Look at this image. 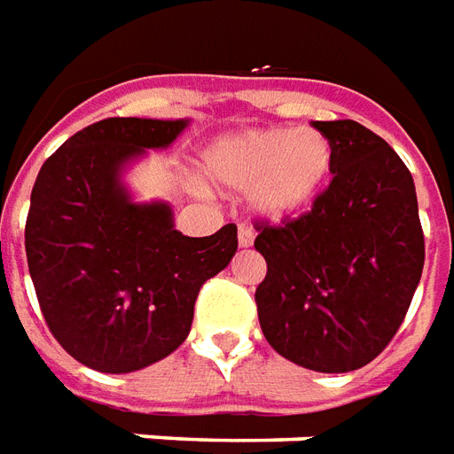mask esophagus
Listing matches in <instances>:
<instances>
[{
	"mask_svg": "<svg viewBox=\"0 0 454 454\" xmlns=\"http://www.w3.org/2000/svg\"><path fill=\"white\" fill-rule=\"evenodd\" d=\"M237 237H239V247H242V249H249V247L254 244V237H256V234H254L252 227L239 224V232H237Z\"/></svg>",
	"mask_w": 454,
	"mask_h": 454,
	"instance_id": "1",
	"label": "esophagus"
}]
</instances>
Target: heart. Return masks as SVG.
I'll return each mask as SVG.
<instances>
[{
    "mask_svg": "<svg viewBox=\"0 0 454 454\" xmlns=\"http://www.w3.org/2000/svg\"><path fill=\"white\" fill-rule=\"evenodd\" d=\"M333 163L330 139L308 127L234 131L202 153L205 178L224 191H252V207L269 220L308 210L330 181Z\"/></svg>",
    "mask_w": 454,
    "mask_h": 454,
    "instance_id": "heart-1",
    "label": "heart"
}]
</instances>
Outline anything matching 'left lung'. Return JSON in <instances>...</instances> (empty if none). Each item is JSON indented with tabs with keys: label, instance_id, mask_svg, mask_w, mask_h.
<instances>
[{
	"label": "left lung",
	"instance_id": "left-lung-1",
	"mask_svg": "<svg viewBox=\"0 0 454 454\" xmlns=\"http://www.w3.org/2000/svg\"><path fill=\"white\" fill-rule=\"evenodd\" d=\"M333 144V181L310 212L256 222L266 278L256 310L269 345L294 364L342 374L394 340L413 301L426 242L413 176L352 119L313 121Z\"/></svg>",
	"mask_w": 454,
	"mask_h": 454
}]
</instances>
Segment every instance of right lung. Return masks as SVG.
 Returning <instances> with one entry per match:
<instances>
[{"label": "right lung", "mask_w": 454, "mask_h": 454, "mask_svg": "<svg viewBox=\"0 0 454 454\" xmlns=\"http://www.w3.org/2000/svg\"><path fill=\"white\" fill-rule=\"evenodd\" d=\"M188 119L109 117L41 166L27 217L28 273L67 355L105 374L159 362L185 342L202 284L237 252V227L185 237L168 202H134L127 163L166 149Z\"/></svg>", "instance_id": "obj_1"}]
</instances>
